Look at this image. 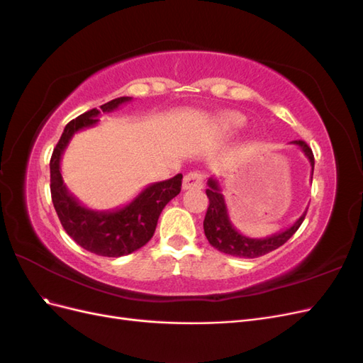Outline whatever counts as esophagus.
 <instances>
[{"mask_svg":"<svg viewBox=\"0 0 363 363\" xmlns=\"http://www.w3.org/2000/svg\"><path fill=\"white\" fill-rule=\"evenodd\" d=\"M204 183V175L201 172H189L183 179V189H201Z\"/></svg>","mask_w":363,"mask_h":363,"instance_id":"1","label":"esophagus"}]
</instances>
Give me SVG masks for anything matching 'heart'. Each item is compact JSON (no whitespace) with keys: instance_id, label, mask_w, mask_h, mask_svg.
I'll list each match as a JSON object with an SVG mask.
<instances>
[{"instance_id":"heart-1","label":"heart","mask_w":363,"mask_h":363,"mask_svg":"<svg viewBox=\"0 0 363 363\" xmlns=\"http://www.w3.org/2000/svg\"><path fill=\"white\" fill-rule=\"evenodd\" d=\"M216 124L225 131H233L244 125V116L236 112H224L216 116Z\"/></svg>"}]
</instances>
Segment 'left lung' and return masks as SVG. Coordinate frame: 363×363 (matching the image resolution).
Segmentation results:
<instances>
[{"label": "left lung", "instance_id": "1", "mask_svg": "<svg viewBox=\"0 0 363 363\" xmlns=\"http://www.w3.org/2000/svg\"><path fill=\"white\" fill-rule=\"evenodd\" d=\"M291 144L298 145L304 156L309 159L312 167V175H313V167L315 159L311 147L306 144L304 140H292ZM208 189H206V195L208 199V207L204 218V235L208 240V244L219 250L225 255L235 256V257H245V259H255L260 257L263 255H268L269 251L277 250L281 247L286 240L300 228L301 223L304 221V216L307 213V208L304 213L296 219V221L286 230H283L280 233L271 235L268 238H248L242 233H239L235 228V225L230 221L228 211L225 206L224 195L221 192V186H219L218 180L211 177L207 180Z\"/></svg>", "mask_w": 363, "mask_h": 363}]
</instances>
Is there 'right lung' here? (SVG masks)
<instances>
[{
    "label": "right lung",
    "instance_id": "add662e5",
    "mask_svg": "<svg viewBox=\"0 0 363 363\" xmlns=\"http://www.w3.org/2000/svg\"><path fill=\"white\" fill-rule=\"evenodd\" d=\"M130 100V96H119L100 107L103 112H112ZM100 113L92 108L65 127L50 160L51 200L65 232L77 244L98 256L121 257L144 247L152 238L163 207L182 191L183 175L147 186L133 201L115 211L100 212L82 206L63 183L60 159L74 133L94 127Z\"/></svg>",
    "mask_w": 363,
    "mask_h": 363
}]
</instances>
